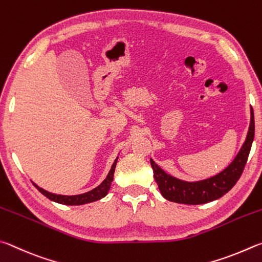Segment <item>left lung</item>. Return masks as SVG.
Listing matches in <instances>:
<instances>
[{
	"instance_id": "8db88e82",
	"label": "left lung",
	"mask_w": 262,
	"mask_h": 262,
	"mask_svg": "<svg viewBox=\"0 0 262 262\" xmlns=\"http://www.w3.org/2000/svg\"><path fill=\"white\" fill-rule=\"evenodd\" d=\"M254 139V114L251 107V122L245 143L235 160L217 175L198 182H185L168 175L152 159L155 182L161 194L169 201L185 205H201L221 198L230 191L239 180L249 158L252 143Z\"/></svg>"
}]
</instances>
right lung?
<instances>
[{
	"instance_id": "1",
	"label": "right lung",
	"mask_w": 262,
	"mask_h": 262,
	"mask_svg": "<svg viewBox=\"0 0 262 262\" xmlns=\"http://www.w3.org/2000/svg\"><path fill=\"white\" fill-rule=\"evenodd\" d=\"M118 159V158H117ZM117 159L115 160L112 169H110L107 177L105 180L101 183L99 186H96L95 189L92 191L86 192V193L82 194H77V195H62V194H55V193H50V192L46 191L43 189H41L36 184L34 186L38 189L41 193H42L45 196H47L48 199L55 201V203L62 204V205H84V204H89V203H93V201L100 200L101 198L107 195L108 191L110 190V185H112V182L114 180V172H115V168H116V163H117Z\"/></svg>"
}]
</instances>
